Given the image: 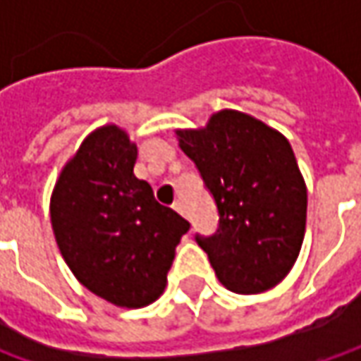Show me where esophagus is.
I'll return each instance as SVG.
<instances>
[{
    "label": "esophagus",
    "instance_id": "1",
    "mask_svg": "<svg viewBox=\"0 0 361 361\" xmlns=\"http://www.w3.org/2000/svg\"><path fill=\"white\" fill-rule=\"evenodd\" d=\"M173 209H174V211H176V213H180V215H183V216H187V211H185V204H183V202H180V201L174 202Z\"/></svg>",
    "mask_w": 361,
    "mask_h": 361
}]
</instances>
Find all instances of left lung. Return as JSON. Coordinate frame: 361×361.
<instances>
[{"mask_svg": "<svg viewBox=\"0 0 361 361\" xmlns=\"http://www.w3.org/2000/svg\"><path fill=\"white\" fill-rule=\"evenodd\" d=\"M219 209V229L197 243L219 281L261 293L283 281L305 235L307 187L283 134L239 110H219L201 128H178Z\"/></svg>", "mask_w": 361, "mask_h": 361, "instance_id": "1", "label": "left lung"}]
</instances>
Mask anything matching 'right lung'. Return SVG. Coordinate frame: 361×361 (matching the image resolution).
Segmentation results:
<instances>
[{
  "label": "right lung",
  "instance_id": "add662e5",
  "mask_svg": "<svg viewBox=\"0 0 361 361\" xmlns=\"http://www.w3.org/2000/svg\"><path fill=\"white\" fill-rule=\"evenodd\" d=\"M136 157L128 132L104 124L63 164L49 199L66 265L94 295L126 310L162 295L174 249L190 227L134 176Z\"/></svg>",
  "mask_w": 361,
  "mask_h": 361
}]
</instances>
